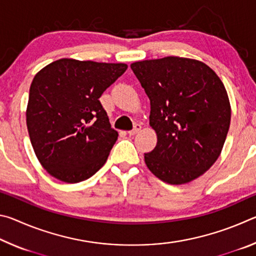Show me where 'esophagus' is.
<instances>
[{
    "instance_id": "obj_1",
    "label": "esophagus",
    "mask_w": 256,
    "mask_h": 256,
    "mask_svg": "<svg viewBox=\"0 0 256 256\" xmlns=\"http://www.w3.org/2000/svg\"><path fill=\"white\" fill-rule=\"evenodd\" d=\"M141 124L140 123H136V125H134V128L131 130V131H128V134L130 136H134V134H136L138 131L141 130Z\"/></svg>"
}]
</instances>
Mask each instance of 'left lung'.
<instances>
[{
    "label": "left lung",
    "mask_w": 256,
    "mask_h": 256,
    "mask_svg": "<svg viewBox=\"0 0 256 256\" xmlns=\"http://www.w3.org/2000/svg\"><path fill=\"white\" fill-rule=\"evenodd\" d=\"M150 99L157 146L144 154L154 175L178 185L198 178L218 159L230 125V104L214 70L196 60L167 56L131 64Z\"/></svg>",
    "instance_id": "obj_1"
}]
</instances>
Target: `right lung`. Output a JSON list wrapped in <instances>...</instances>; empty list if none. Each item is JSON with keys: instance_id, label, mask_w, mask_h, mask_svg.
<instances>
[{"instance_id": "add662e5", "label": "right lung", "mask_w": 256, "mask_h": 256, "mask_svg": "<svg viewBox=\"0 0 256 256\" xmlns=\"http://www.w3.org/2000/svg\"><path fill=\"white\" fill-rule=\"evenodd\" d=\"M126 68L123 63L60 58L34 76L27 128L38 160L55 178L79 183L106 162L118 133L99 98Z\"/></svg>"}]
</instances>
